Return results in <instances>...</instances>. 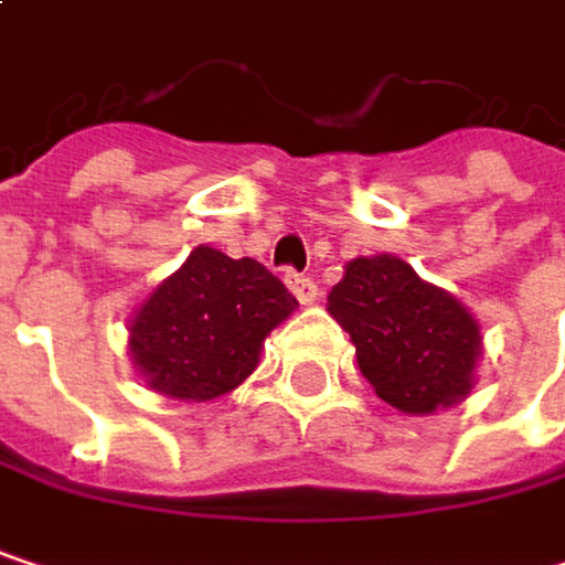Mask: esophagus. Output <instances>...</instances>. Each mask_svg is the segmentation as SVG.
Masks as SVG:
<instances>
[{"mask_svg":"<svg viewBox=\"0 0 565 565\" xmlns=\"http://www.w3.org/2000/svg\"><path fill=\"white\" fill-rule=\"evenodd\" d=\"M284 281H287V287H290V294L307 307V303H313L317 297H320V290H317V284L310 281V278H300V275H284Z\"/></svg>","mask_w":565,"mask_h":565,"instance_id":"34e87169","label":"esophagus"}]
</instances>
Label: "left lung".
Segmentation results:
<instances>
[{"label":"left lung","mask_w":565,"mask_h":565,"mask_svg":"<svg viewBox=\"0 0 565 565\" xmlns=\"http://www.w3.org/2000/svg\"><path fill=\"white\" fill-rule=\"evenodd\" d=\"M327 310L350 333L360 373L398 412L435 415L475 390L484 350L475 313L402 258L347 262Z\"/></svg>","instance_id":"obj_1"}]
</instances>
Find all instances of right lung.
I'll return each instance as SVG.
<instances>
[{"mask_svg":"<svg viewBox=\"0 0 565 565\" xmlns=\"http://www.w3.org/2000/svg\"><path fill=\"white\" fill-rule=\"evenodd\" d=\"M294 307V294L255 258L199 245L134 310L130 360L153 393L212 402L255 373L265 337Z\"/></svg>","mask_w":565,"mask_h":565,"instance_id":"right-lung-1","label":"right lung"}]
</instances>
